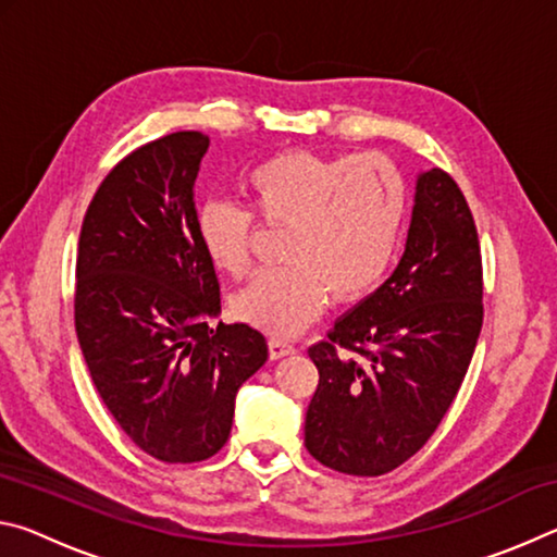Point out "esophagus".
Returning a JSON list of instances; mask_svg holds the SVG:
<instances>
[{
  "instance_id": "1",
  "label": "esophagus",
  "mask_w": 557,
  "mask_h": 557,
  "mask_svg": "<svg viewBox=\"0 0 557 557\" xmlns=\"http://www.w3.org/2000/svg\"><path fill=\"white\" fill-rule=\"evenodd\" d=\"M268 348H270V358H272V361H277V358H282V356L295 354V346L287 344V342H282V338H270Z\"/></svg>"
}]
</instances>
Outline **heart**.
Segmentation results:
<instances>
[{
    "label": "heart",
    "mask_w": 557,
    "mask_h": 557,
    "mask_svg": "<svg viewBox=\"0 0 557 557\" xmlns=\"http://www.w3.org/2000/svg\"><path fill=\"white\" fill-rule=\"evenodd\" d=\"M243 186L252 211L235 201H206L196 213V240L215 270L243 277L252 265L251 213L287 225L285 265L258 272L233 299L245 324L295 336L322 314L329 297L358 301L379 287L408 209L405 178L388 157L289 149L252 166Z\"/></svg>",
    "instance_id": "obj_1"
}]
</instances>
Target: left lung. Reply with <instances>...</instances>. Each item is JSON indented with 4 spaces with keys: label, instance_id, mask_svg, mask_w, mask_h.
<instances>
[{
    "label": "left lung",
    "instance_id": "left-lung-1",
    "mask_svg": "<svg viewBox=\"0 0 557 557\" xmlns=\"http://www.w3.org/2000/svg\"><path fill=\"white\" fill-rule=\"evenodd\" d=\"M482 250L455 178L418 176L393 275L309 348L319 385L305 445L324 467L388 474L432 437L465 381L484 319Z\"/></svg>",
    "mask_w": 557,
    "mask_h": 557
}]
</instances>
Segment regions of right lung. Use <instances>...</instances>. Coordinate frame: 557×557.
<instances>
[{"label": "right lung", "instance_id": "add662e5", "mask_svg": "<svg viewBox=\"0 0 557 557\" xmlns=\"http://www.w3.org/2000/svg\"><path fill=\"white\" fill-rule=\"evenodd\" d=\"M206 149L201 132H174L122 159L92 196L75 262L90 379L125 435L169 465L225 445L235 393L268 361L258 329L209 324L221 287L194 206Z\"/></svg>", "mask_w": 557, "mask_h": 557}]
</instances>
